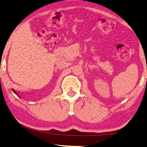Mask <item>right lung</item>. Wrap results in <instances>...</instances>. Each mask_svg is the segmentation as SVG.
<instances>
[{
	"label": "right lung",
	"instance_id": "right-lung-1",
	"mask_svg": "<svg viewBox=\"0 0 147 147\" xmlns=\"http://www.w3.org/2000/svg\"><path fill=\"white\" fill-rule=\"evenodd\" d=\"M12 91H13V92H14V93H15L16 94H17V96H18V93H17V92H16V91H15V90H13V89H12Z\"/></svg>",
	"mask_w": 147,
	"mask_h": 147
}]
</instances>
